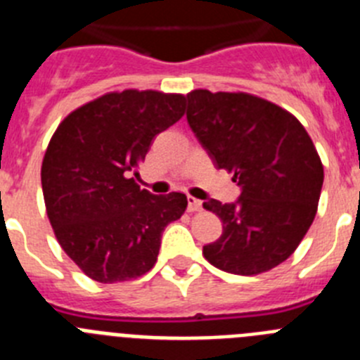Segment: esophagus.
<instances>
[{
  "mask_svg": "<svg viewBox=\"0 0 360 360\" xmlns=\"http://www.w3.org/2000/svg\"><path fill=\"white\" fill-rule=\"evenodd\" d=\"M187 211L189 212H196V211H202V202L195 196H189L187 198Z\"/></svg>",
  "mask_w": 360,
  "mask_h": 360,
  "instance_id": "1",
  "label": "esophagus"
}]
</instances>
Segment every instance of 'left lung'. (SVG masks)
I'll use <instances>...</instances> for the list:
<instances>
[{"label":"left lung","mask_w":360,"mask_h":360,"mask_svg":"<svg viewBox=\"0 0 360 360\" xmlns=\"http://www.w3.org/2000/svg\"><path fill=\"white\" fill-rule=\"evenodd\" d=\"M187 122L218 169L234 173L238 202L205 200L224 234L203 247L216 269L256 276L294 254L316 218L324 171L290 111L243 91L193 90Z\"/></svg>","instance_id":"obj_1"}]
</instances>
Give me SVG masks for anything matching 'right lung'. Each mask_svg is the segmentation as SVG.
<instances>
[{
  "label": "right lung",
  "instance_id": "obj_1",
  "mask_svg": "<svg viewBox=\"0 0 360 360\" xmlns=\"http://www.w3.org/2000/svg\"><path fill=\"white\" fill-rule=\"evenodd\" d=\"M186 113V95L110 91L65 117L44 153L41 186L61 249L88 278L120 283L157 263L162 232L186 212L182 193L141 189L153 139Z\"/></svg>",
  "mask_w": 360,
  "mask_h": 360
}]
</instances>
